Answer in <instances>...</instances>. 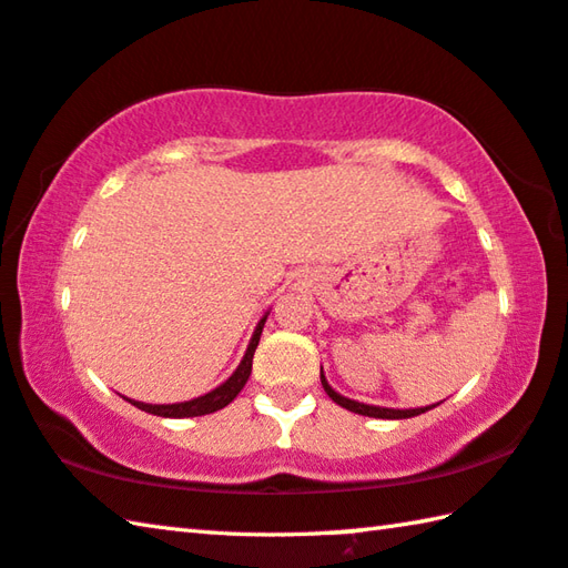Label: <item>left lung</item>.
<instances>
[{"instance_id": "left-lung-1", "label": "left lung", "mask_w": 568, "mask_h": 568, "mask_svg": "<svg viewBox=\"0 0 568 568\" xmlns=\"http://www.w3.org/2000/svg\"><path fill=\"white\" fill-rule=\"evenodd\" d=\"M321 383H323V388H325V393H328V396L338 403V406H343V408H348V410H353V413H361V416H371V418H410V416H418V413H426L428 408H413V410H396V408H381V406H365V403H358V400H351V398H343L341 393H335L331 386H328V381H325V376H323V371H321Z\"/></svg>"}]
</instances>
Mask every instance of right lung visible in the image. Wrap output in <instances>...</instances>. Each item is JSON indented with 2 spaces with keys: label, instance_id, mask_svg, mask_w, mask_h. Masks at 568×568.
<instances>
[{
  "label": "right lung",
  "instance_id": "right-lung-1",
  "mask_svg": "<svg viewBox=\"0 0 568 568\" xmlns=\"http://www.w3.org/2000/svg\"><path fill=\"white\" fill-rule=\"evenodd\" d=\"M265 318H267V315H265ZM265 318L257 323V328L253 333V338H250V345H247V351L243 355V361H240L237 371L223 383V386H217L215 390H210L200 398H192V400H185V403H172V406H152V403H140V400H132V406H138L140 410L152 413V416H162V418H192V416H205V413H215L220 408H225L227 403L235 400V396L240 390H243V386L250 378V371H253V355H255L257 343H261Z\"/></svg>",
  "mask_w": 568,
  "mask_h": 568
}]
</instances>
